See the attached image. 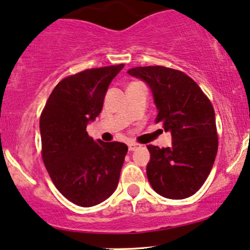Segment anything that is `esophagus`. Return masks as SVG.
Listing matches in <instances>:
<instances>
[{
    "label": "esophagus",
    "mask_w": 250,
    "mask_h": 250,
    "mask_svg": "<svg viewBox=\"0 0 250 250\" xmlns=\"http://www.w3.org/2000/svg\"><path fill=\"white\" fill-rule=\"evenodd\" d=\"M138 144H135V143H129L128 144V150L129 151H134V150H137L138 148Z\"/></svg>",
    "instance_id": "1"
}]
</instances>
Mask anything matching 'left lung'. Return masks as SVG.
<instances>
[{
  "label": "left lung",
  "instance_id": "1",
  "mask_svg": "<svg viewBox=\"0 0 250 250\" xmlns=\"http://www.w3.org/2000/svg\"><path fill=\"white\" fill-rule=\"evenodd\" d=\"M150 85L162 123L172 133V146L148 145L151 160L146 174L158 195L184 200L195 195L208 178L216 152L215 112L200 85L179 70L139 66L128 70Z\"/></svg>",
  "mask_w": 250,
  "mask_h": 250
}]
</instances>
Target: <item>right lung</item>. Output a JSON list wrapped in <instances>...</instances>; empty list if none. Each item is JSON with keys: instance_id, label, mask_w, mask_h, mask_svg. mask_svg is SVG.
<instances>
[{"instance_id": "obj_1", "label": "right lung", "mask_w": 250, "mask_h": 250, "mask_svg": "<svg viewBox=\"0 0 250 250\" xmlns=\"http://www.w3.org/2000/svg\"><path fill=\"white\" fill-rule=\"evenodd\" d=\"M123 66L87 69L62 78L42 110V160L55 188L77 206L103 202L120 180L128 146L93 140L87 125L102 112L107 87Z\"/></svg>"}]
</instances>
